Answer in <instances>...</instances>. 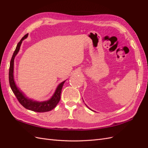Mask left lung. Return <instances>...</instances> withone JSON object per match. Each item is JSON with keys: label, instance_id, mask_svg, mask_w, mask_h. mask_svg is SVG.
Masks as SVG:
<instances>
[{"label": "left lung", "instance_id": "left-lung-1", "mask_svg": "<svg viewBox=\"0 0 148 148\" xmlns=\"http://www.w3.org/2000/svg\"><path fill=\"white\" fill-rule=\"evenodd\" d=\"M87 107H88V106H87Z\"/></svg>", "mask_w": 148, "mask_h": 148}]
</instances>
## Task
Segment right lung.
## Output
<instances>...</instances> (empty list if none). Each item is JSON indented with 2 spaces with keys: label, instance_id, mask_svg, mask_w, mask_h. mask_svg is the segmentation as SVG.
I'll use <instances>...</instances> for the list:
<instances>
[{
  "label": "right lung",
  "instance_id": "add662e5",
  "mask_svg": "<svg viewBox=\"0 0 148 148\" xmlns=\"http://www.w3.org/2000/svg\"><path fill=\"white\" fill-rule=\"evenodd\" d=\"M28 34H26L24 36L21 38L20 41L18 43L15 51L12 56V59L10 60V69H9V83L10 86L12 89L13 92L14 93L16 97L17 98L18 101H19L20 104L23 106L25 108L28 110H32L34 112H45L52 110L55 108L58 103L60 99V95L62 92V87L64 86V84L66 80L62 82L58 85L56 90L53 94L52 97L49 100L46 101L38 102L36 101L33 99H29L28 97H26L23 92L21 91L20 89L16 86V85L14 81V77H13V68H14V59L16 56L18 52H19L21 44L22 43V41H23L25 39L28 37Z\"/></svg>",
  "mask_w": 148,
  "mask_h": 148
}]
</instances>
